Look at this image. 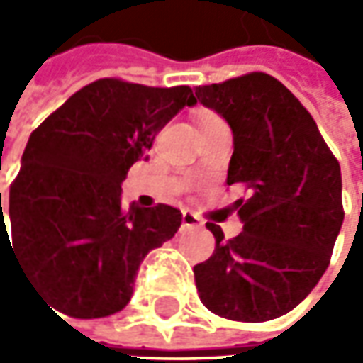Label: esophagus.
Masks as SVG:
<instances>
[{
	"label": "esophagus",
	"instance_id": "esophagus-1",
	"mask_svg": "<svg viewBox=\"0 0 363 363\" xmlns=\"http://www.w3.org/2000/svg\"><path fill=\"white\" fill-rule=\"evenodd\" d=\"M182 226H184V228L200 226V218L196 216L194 212H189V210H184V212H182Z\"/></svg>",
	"mask_w": 363,
	"mask_h": 363
}]
</instances>
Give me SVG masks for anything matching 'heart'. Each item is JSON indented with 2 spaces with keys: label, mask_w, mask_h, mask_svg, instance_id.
Segmentation results:
<instances>
[{
  "label": "heart",
  "mask_w": 363,
  "mask_h": 363,
  "mask_svg": "<svg viewBox=\"0 0 363 363\" xmlns=\"http://www.w3.org/2000/svg\"><path fill=\"white\" fill-rule=\"evenodd\" d=\"M203 119H206V117H203Z\"/></svg>",
  "instance_id": "b5f03b06"
}]
</instances>
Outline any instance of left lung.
Masks as SVG:
<instances>
[{
    "label": "left lung",
    "mask_w": 363,
    "mask_h": 363,
    "mask_svg": "<svg viewBox=\"0 0 363 363\" xmlns=\"http://www.w3.org/2000/svg\"><path fill=\"white\" fill-rule=\"evenodd\" d=\"M196 101L230 125L228 186L242 232L216 238L214 255L194 267L196 289L212 313L269 321L295 309L329 267L342 230V169L299 99L264 72L196 86Z\"/></svg>",
    "instance_id": "obj_1"
}]
</instances>
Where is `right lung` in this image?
<instances>
[{
  "mask_svg": "<svg viewBox=\"0 0 363 363\" xmlns=\"http://www.w3.org/2000/svg\"><path fill=\"white\" fill-rule=\"evenodd\" d=\"M194 105L189 86L103 78L30 135L9 188L11 244L28 279L58 311L78 319L121 311L143 258L182 226V212L167 203H131L125 212L121 184L133 163L147 160L155 135ZM1 232L9 240L4 212L0 238Z\"/></svg>",
  "mask_w": 363,
  "mask_h": 363,
  "instance_id": "right-lung-1",
  "label": "right lung"
}]
</instances>
